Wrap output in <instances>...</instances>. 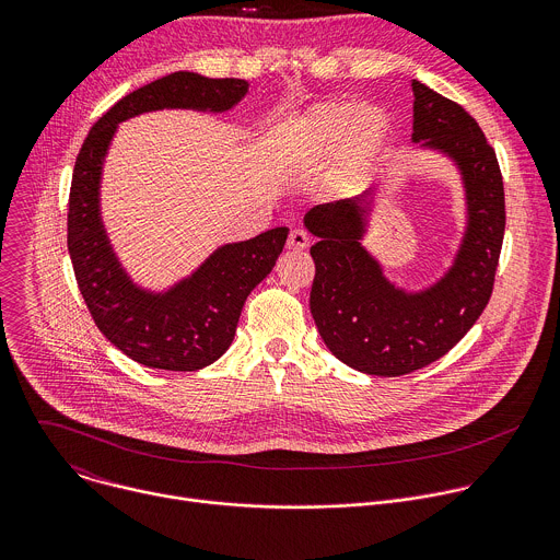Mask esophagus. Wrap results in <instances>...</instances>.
Here are the masks:
<instances>
[{"label": "esophagus", "instance_id": "1", "mask_svg": "<svg viewBox=\"0 0 560 560\" xmlns=\"http://www.w3.org/2000/svg\"><path fill=\"white\" fill-rule=\"evenodd\" d=\"M310 246V236L303 230H292L288 236V248L290 250H305Z\"/></svg>", "mask_w": 560, "mask_h": 560}]
</instances>
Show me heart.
<instances>
[{"label":"heart","instance_id":"b5f03b06","mask_svg":"<svg viewBox=\"0 0 560 560\" xmlns=\"http://www.w3.org/2000/svg\"><path fill=\"white\" fill-rule=\"evenodd\" d=\"M389 130L392 119L381 106L332 100L305 110L288 128L285 141L301 166H322L341 152L348 171H361L378 154Z\"/></svg>","mask_w":560,"mask_h":560}]
</instances>
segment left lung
Listing matches in <instances>:
<instances>
[{"mask_svg": "<svg viewBox=\"0 0 560 560\" xmlns=\"http://www.w3.org/2000/svg\"><path fill=\"white\" fill-rule=\"evenodd\" d=\"M412 93V141L450 156L465 188L467 225L452 268L419 292L394 285L361 244L368 192L314 206L303 217L316 236L310 248L316 330L339 361L374 376L421 370L467 335L492 296L505 234L503 177L483 130L463 106L417 79Z\"/></svg>", "mask_w": 560, "mask_h": 560, "instance_id": "1", "label": "left lung"}]
</instances>
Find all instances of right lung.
I'll use <instances>...</instances> for the list:
<instances>
[{
	"label": "right lung",
	"instance_id": "1",
	"mask_svg": "<svg viewBox=\"0 0 560 560\" xmlns=\"http://www.w3.org/2000/svg\"><path fill=\"white\" fill-rule=\"evenodd\" d=\"M248 93L244 79H208L179 70L119 100L77 154L68 197V253L74 279L104 337L132 361L171 372L214 363L232 343L248 294L270 275L288 238L272 228L217 248L166 292L139 288L121 268L100 210L104 159L117 124L141 113L190 108L225 113Z\"/></svg>",
	"mask_w": 560,
	"mask_h": 560
}]
</instances>
